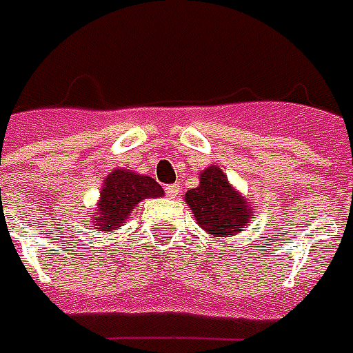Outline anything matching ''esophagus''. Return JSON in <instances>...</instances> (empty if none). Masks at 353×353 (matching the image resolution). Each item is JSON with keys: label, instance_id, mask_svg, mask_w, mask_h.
I'll return each mask as SVG.
<instances>
[{"label": "esophagus", "instance_id": "34e87169", "mask_svg": "<svg viewBox=\"0 0 353 353\" xmlns=\"http://www.w3.org/2000/svg\"><path fill=\"white\" fill-rule=\"evenodd\" d=\"M165 194L169 197H179L181 196V186L179 184H169V186H165Z\"/></svg>", "mask_w": 353, "mask_h": 353}]
</instances>
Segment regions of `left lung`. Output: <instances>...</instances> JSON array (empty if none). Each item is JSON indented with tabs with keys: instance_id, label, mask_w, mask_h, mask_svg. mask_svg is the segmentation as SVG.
Masks as SVG:
<instances>
[{
	"instance_id": "8db88e82",
	"label": "left lung",
	"mask_w": 353,
	"mask_h": 353,
	"mask_svg": "<svg viewBox=\"0 0 353 353\" xmlns=\"http://www.w3.org/2000/svg\"><path fill=\"white\" fill-rule=\"evenodd\" d=\"M186 201L197 224L216 237L236 236L251 219V207L214 165L201 172L197 188L186 192Z\"/></svg>"
}]
</instances>
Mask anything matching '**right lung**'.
<instances>
[{
	"mask_svg": "<svg viewBox=\"0 0 353 353\" xmlns=\"http://www.w3.org/2000/svg\"><path fill=\"white\" fill-rule=\"evenodd\" d=\"M161 196L163 188L154 179L117 169L104 182L99 212L94 214V226L99 232L116 230L123 224L139 201Z\"/></svg>",
	"mask_w": 353,
	"mask_h": 353,
	"instance_id": "1",
	"label": "right lung"
}]
</instances>
